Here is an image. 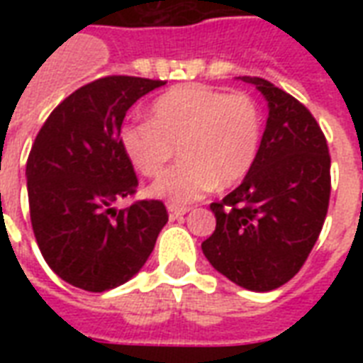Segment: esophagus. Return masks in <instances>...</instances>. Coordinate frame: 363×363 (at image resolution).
<instances>
[{
	"label": "esophagus",
	"instance_id": "1",
	"mask_svg": "<svg viewBox=\"0 0 363 363\" xmlns=\"http://www.w3.org/2000/svg\"><path fill=\"white\" fill-rule=\"evenodd\" d=\"M188 211H190L188 207H175V205H169V207H167L169 220H179V218H182V216L186 215Z\"/></svg>",
	"mask_w": 363,
	"mask_h": 363
}]
</instances>
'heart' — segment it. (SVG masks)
Returning a JSON list of instances; mask_svg holds the SVG:
<instances>
[{"mask_svg": "<svg viewBox=\"0 0 363 363\" xmlns=\"http://www.w3.org/2000/svg\"><path fill=\"white\" fill-rule=\"evenodd\" d=\"M262 115L248 94H226L205 84H186L162 94L150 105V121L125 124L121 145L145 177L158 175L173 150L179 164L164 171L148 194L184 207L247 175L258 156Z\"/></svg>", "mask_w": 363, "mask_h": 363, "instance_id": "b5f03b06", "label": "heart"}]
</instances>
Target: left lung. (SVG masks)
Wrapping results in <instances>:
<instances>
[{
	"label": "left lung",
	"instance_id": "left-lung-1",
	"mask_svg": "<svg viewBox=\"0 0 363 363\" xmlns=\"http://www.w3.org/2000/svg\"><path fill=\"white\" fill-rule=\"evenodd\" d=\"M267 101V122L254 165L220 203L216 228L201 242L218 273L252 292L292 279L320 235L330 203L326 137L305 105L258 77H239Z\"/></svg>",
	"mask_w": 363,
	"mask_h": 363
}]
</instances>
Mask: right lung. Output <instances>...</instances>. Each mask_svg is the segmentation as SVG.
<instances>
[{"label":"right lung","instance_id":"obj_1","mask_svg":"<svg viewBox=\"0 0 363 363\" xmlns=\"http://www.w3.org/2000/svg\"><path fill=\"white\" fill-rule=\"evenodd\" d=\"M165 82L105 77L50 113L31 147L26 179L37 245L48 267L73 286L105 292L135 277L167 224L162 201L116 211L137 190L121 145L124 116Z\"/></svg>","mask_w":363,"mask_h":363}]
</instances>
